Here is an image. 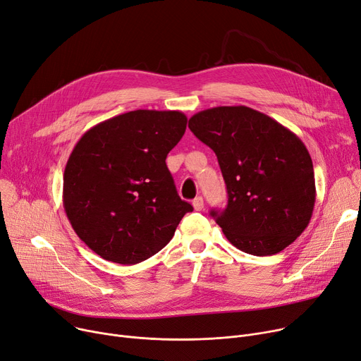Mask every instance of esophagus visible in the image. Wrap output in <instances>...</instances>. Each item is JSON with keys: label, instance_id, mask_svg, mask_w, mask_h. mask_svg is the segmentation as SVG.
<instances>
[{"label": "esophagus", "instance_id": "esophagus-1", "mask_svg": "<svg viewBox=\"0 0 361 361\" xmlns=\"http://www.w3.org/2000/svg\"><path fill=\"white\" fill-rule=\"evenodd\" d=\"M193 207L196 211H202L203 209V199L200 196H197L195 200H193Z\"/></svg>", "mask_w": 361, "mask_h": 361}]
</instances>
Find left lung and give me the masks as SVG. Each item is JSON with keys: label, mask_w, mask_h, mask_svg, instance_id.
Masks as SVG:
<instances>
[{"label": "left lung", "mask_w": 361, "mask_h": 361, "mask_svg": "<svg viewBox=\"0 0 361 361\" xmlns=\"http://www.w3.org/2000/svg\"><path fill=\"white\" fill-rule=\"evenodd\" d=\"M218 158L228 204L211 215L244 253L269 256L307 228L316 202L313 162L300 137L249 106H215L188 120Z\"/></svg>", "instance_id": "8db88e82"}]
</instances>
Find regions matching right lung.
Returning a JSON list of instances; mask_svg holds the SVG:
<instances>
[{
	"instance_id": "obj_1",
	"label": "right lung",
	"mask_w": 361,
	"mask_h": 361,
	"mask_svg": "<svg viewBox=\"0 0 361 361\" xmlns=\"http://www.w3.org/2000/svg\"><path fill=\"white\" fill-rule=\"evenodd\" d=\"M180 111L137 109L89 128L64 169L63 204L75 234L102 259L136 264L173 238L193 206L165 159L183 137Z\"/></svg>"
}]
</instances>
